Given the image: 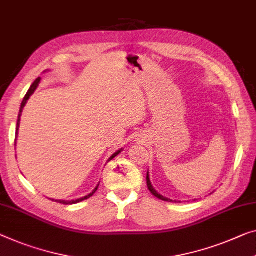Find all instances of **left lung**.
I'll return each instance as SVG.
<instances>
[{"mask_svg":"<svg viewBox=\"0 0 256 256\" xmlns=\"http://www.w3.org/2000/svg\"><path fill=\"white\" fill-rule=\"evenodd\" d=\"M147 186H148V188H150V192L154 194V196H156V198H158V199H161V200H163V201H169V202H172V200H170V199H166V198H164V196H162L161 194H158V192H156V190L152 188V184H150V177H148V174H147ZM176 202V201H174Z\"/></svg>","mask_w":256,"mask_h":256,"instance_id":"obj_1","label":"left lung"}]
</instances>
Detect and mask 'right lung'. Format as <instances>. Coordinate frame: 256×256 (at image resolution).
Instances as JSON below:
<instances>
[{
    "label": "right lung",
    "instance_id": "add662e5",
    "mask_svg": "<svg viewBox=\"0 0 256 256\" xmlns=\"http://www.w3.org/2000/svg\"><path fill=\"white\" fill-rule=\"evenodd\" d=\"M40 80H41V78L39 77L38 79H36V82H34L32 85H30V90H28V93H26V95H25V98H24V100H22V106H20V110H19V115H18V120H17V131H16V136H17V134H18V128H19V122H20V116H22V108H24L25 106V104H26V102H28V100L30 98V95H32L33 93H34V90H36V87H38V85H39V82H40ZM120 150H118V152H116L115 154H114L112 158H109V161H112V160L115 158V156H117L118 154H120ZM98 185L96 186V188H95L93 192H92L90 194H88V196H85V198H82V199H78V200H74V201H62V200H55V202H60V204H78V202H80V201H84V200H86V199H88V198H90L92 196H93V194L96 192V190H98ZM54 201V200H52Z\"/></svg>",
    "mask_w": 256,
    "mask_h": 256
}]
</instances>
